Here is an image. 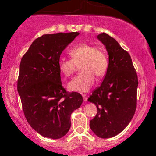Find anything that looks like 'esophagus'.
I'll use <instances>...</instances> for the list:
<instances>
[{
    "label": "esophagus",
    "mask_w": 156,
    "mask_h": 156,
    "mask_svg": "<svg viewBox=\"0 0 156 156\" xmlns=\"http://www.w3.org/2000/svg\"><path fill=\"white\" fill-rule=\"evenodd\" d=\"M82 96H83V101H87V98H87V94H82Z\"/></svg>",
    "instance_id": "34e87169"
}]
</instances>
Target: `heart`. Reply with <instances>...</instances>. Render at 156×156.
<instances>
[{
    "mask_svg": "<svg viewBox=\"0 0 156 156\" xmlns=\"http://www.w3.org/2000/svg\"><path fill=\"white\" fill-rule=\"evenodd\" d=\"M71 59L60 58L58 62L59 72L69 77L80 67V73L68 84V89L79 92H88L94 82V76H104L108 67L107 55L95 45L81 43L71 48L69 51Z\"/></svg>",
    "mask_w": 156,
    "mask_h": 156,
    "instance_id": "obj_1",
    "label": "heart"
}]
</instances>
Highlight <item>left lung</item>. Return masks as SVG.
I'll list each match as a JSON object with an SVG mask.
<instances>
[{
	"label": "left lung",
	"instance_id": "1",
	"mask_svg": "<svg viewBox=\"0 0 156 156\" xmlns=\"http://www.w3.org/2000/svg\"><path fill=\"white\" fill-rule=\"evenodd\" d=\"M108 54V67L101 85L88 101L98 108L90 128L98 137L108 139L121 133L136 109L138 77L129 53L105 33L98 36Z\"/></svg>",
	"mask_w": 156,
	"mask_h": 156
}]
</instances>
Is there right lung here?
Instances as JSON below:
<instances>
[{
	"label": "right lung",
	"mask_w": 156,
	"mask_h": 156,
	"mask_svg": "<svg viewBox=\"0 0 156 156\" xmlns=\"http://www.w3.org/2000/svg\"><path fill=\"white\" fill-rule=\"evenodd\" d=\"M78 32L44 34L36 39L20 64L17 92L27 121L42 136L58 139L67 133L70 116L83 103L81 94L62 86L58 62Z\"/></svg>",
	"instance_id": "obj_1"
}]
</instances>
